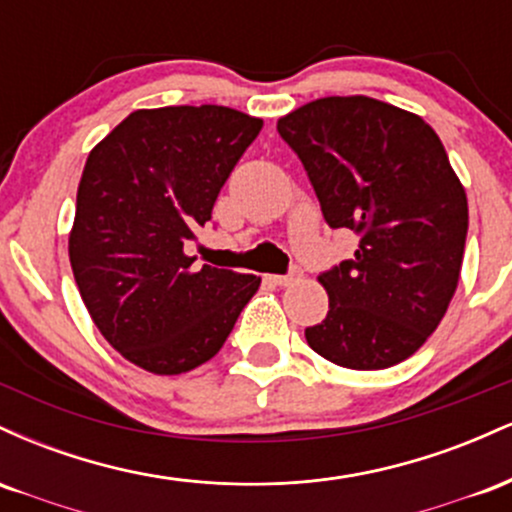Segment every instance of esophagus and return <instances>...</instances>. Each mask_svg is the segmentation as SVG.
<instances>
[{"label":"esophagus","instance_id":"esophagus-1","mask_svg":"<svg viewBox=\"0 0 512 512\" xmlns=\"http://www.w3.org/2000/svg\"><path fill=\"white\" fill-rule=\"evenodd\" d=\"M298 279H301V269H293V272H289V274L269 276V281H272V284H276V286H291L293 281H298Z\"/></svg>","mask_w":512,"mask_h":512}]
</instances>
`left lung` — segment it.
Returning a JSON list of instances; mask_svg holds the SVG:
<instances>
[{"label": "left lung", "instance_id": "1", "mask_svg": "<svg viewBox=\"0 0 512 512\" xmlns=\"http://www.w3.org/2000/svg\"><path fill=\"white\" fill-rule=\"evenodd\" d=\"M330 228L358 236L317 276L330 296L310 349L351 370L404 361L436 332L457 289L469 209L438 134L368 96H330L276 122Z\"/></svg>", "mask_w": 512, "mask_h": 512}]
</instances>
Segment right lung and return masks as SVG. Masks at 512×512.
<instances>
[{
  "mask_svg": "<svg viewBox=\"0 0 512 512\" xmlns=\"http://www.w3.org/2000/svg\"><path fill=\"white\" fill-rule=\"evenodd\" d=\"M262 120L223 105L134 110L86 158L69 262L93 322L134 366L178 375L219 354L260 276L204 264L185 245Z\"/></svg>",
  "mask_w": 512,
  "mask_h": 512,
  "instance_id": "1",
  "label": "right lung"
}]
</instances>
